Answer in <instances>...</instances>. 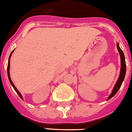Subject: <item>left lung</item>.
Masks as SVG:
<instances>
[{
  "instance_id": "8db88e82",
  "label": "left lung",
  "mask_w": 132,
  "mask_h": 132,
  "mask_svg": "<svg viewBox=\"0 0 132 132\" xmlns=\"http://www.w3.org/2000/svg\"><path fill=\"white\" fill-rule=\"evenodd\" d=\"M117 48L118 50V52L120 53V59H121V68H120V73L119 78L118 79L116 84L114 86L112 92L111 93V95L109 96L108 100L111 98L116 95V93H117L118 90H119V88H120V86L122 85V83L123 82V80L125 79V73H126V63H125V59L124 53L122 52V50L120 49L119 47L118 44H117Z\"/></svg>"
}]
</instances>
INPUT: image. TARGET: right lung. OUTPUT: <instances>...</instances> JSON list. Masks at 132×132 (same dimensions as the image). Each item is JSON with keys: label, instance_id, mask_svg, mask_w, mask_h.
<instances>
[{"label": "right lung", "instance_id": "right-lung-1", "mask_svg": "<svg viewBox=\"0 0 132 132\" xmlns=\"http://www.w3.org/2000/svg\"><path fill=\"white\" fill-rule=\"evenodd\" d=\"M13 51H14V50H13ZM13 51H12V53H11V54H10V57H9V60H8V65H7V75H8V78H9V80H10V83H11V84L12 85L13 88H14V90H16V93H18V95H19V97H21V99H23V97H22L21 94L20 93V92H19V90H17V88H16V87H15L14 84H13V82H12V80H11V78H10V57H11V55H12V54Z\"/></svg>", "mask_w": 132, "mask_h": 132}]
</instances>
